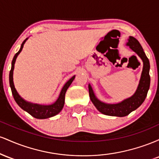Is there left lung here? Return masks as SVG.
<instances>
[{
    "label": "left lung",
    "mask_w": 159,
    "mask_h": 159,
    "mask_svg": "<svg viewBox=\"0 0 159 159\" xmlns=\"http://www.w3.org/2000/svg\"><path fill=\"white\" fill-rule=\"evenodd\" d=\"M127 46H129L134 52L138 54V57L143 61V70L138 84L137 90L129 98H125L120 102L116 104H107L100 101L94 93L91 85L89 84V95L91 102L96 107V109L102 114L107 116H125L130 114L133 111L136 110L141 105L147 97V93L150 85V76H149V59L146 56L143 49L140 45L139 42L133 36H129L126 43Z\"/></svg>",
    "instance_id": "1"
}]
</instances>
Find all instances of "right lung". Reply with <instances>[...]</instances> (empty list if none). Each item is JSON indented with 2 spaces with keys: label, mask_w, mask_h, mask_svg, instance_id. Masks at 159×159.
<instances>
[{
  "label": "right lung",
  "mask_w": 159,
  "mask_h": 159,
  "mask_svg": "<svg viewBox=\"0 0 159 159\" xmlns=\"http://www.w3.org/2000/svg\"><path fill=\"white\" fill-rule=\"evenodd\" d=\"M27 39H28V38L25 39V41L23 42L22 44L21 45V48H20L19 51L16 53L15 56H14L13 59H12V66H11V70L10 72V76H9V78H10V86L11 88V91H12V96H13V98L14 99H15L16 102L18 104V105H19L21 109H23L24 111H25L26 112L28 113V114H30L31 116H34V117L36 118V119H47V118L52 117V116L58 114L61 112L62 109H63L65 102L66 92L67 89L69 88V86L71 85V84L72 83L75 78V75L72 76V77L65 84L64 86L63 87V88H62L61 93H60V95L59 96H58L57 99L53 104H51V105H41V104L30 102H27L26 100L24 99V98L19 94V93L17 92V90H16V89L15 88V85H14L13 83V70L14 66H15L16 58H17L18 55H19L20 52L22 50L24 45H25V42L27 41Z\"/></svg>",
  "instance_id": "1"
}]
</instances>
